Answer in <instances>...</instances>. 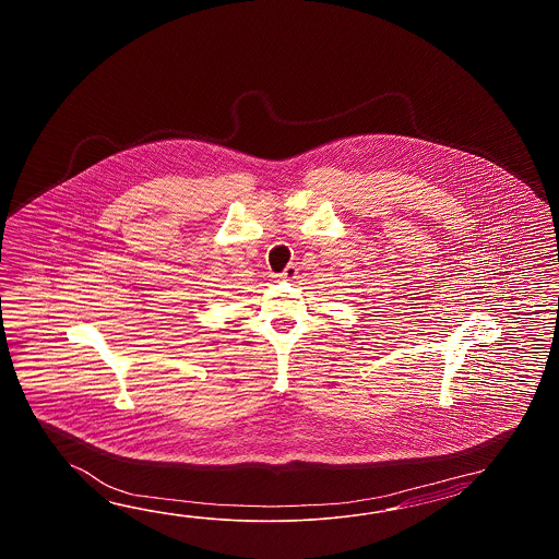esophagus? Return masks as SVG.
<instances>
[{
	"label": "esophagus",
	"mask_w": 559,
	"mask_h": 559,
	"mask_svg": "<svg viewBox=\"0 0 559 559\" xmlns=\"http://www.w3.org/2000/svg\"><path fill=\"white\" fill-rule=\"evenodd\" d=\"M280 277L284 280V282H292V280H296L297 277V267L296 265H287L284 272L280 274Z\"/></svg>",
	"instance_id": "1"
}]
</instances>
